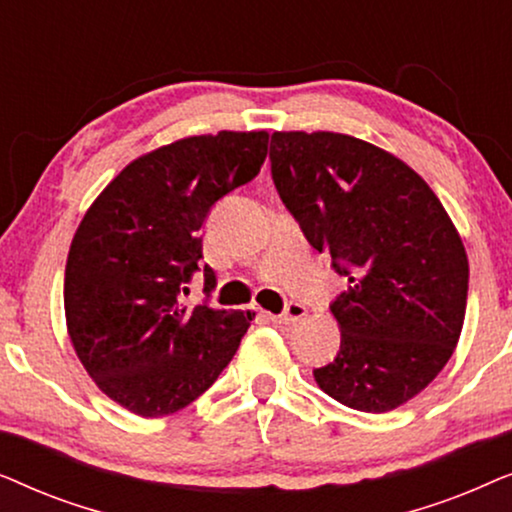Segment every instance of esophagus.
<instances>
[{"label": "esophagus", "instance_id": "esophagus-1", "mask_svg": "<svg viewBox=\"0 0 512 512\" xmlns=\"http://www.w3.org/2000/svg\"><path fill=\"white\" fill-rule=\"evenodd\" d=\"M307 314V310H305V305H300V303H289L284 307V312L282 314H270V319L275 321V324H282V326H286V324H296V321H300Z\"/></svg>", "mask_w": 512, "mask_h": 512}]
</instances>
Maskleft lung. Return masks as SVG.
I'll use <instances>...</instances> for the list:
<instances>
[{
	"mask_svg": "<svg viewBox=\"0 0 512 512\" xmlns=\"http://www.w3.org/2000/svg\"><path fill=\"white\" fill-rule=\"evenodd\" d=\"M272 181L333 270L340 352L314 380L361 412H389L429 387L457 347L466 314L464 242L419 174L340 132H275Z\"/></svg>",
	"mask_w": 512,
	"mask_h": 512,
	"instance_id": "obj_1",
	"label": "left lung"
}]
</instances>
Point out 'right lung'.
<instances>
[{"label": "right lung", "mask_w": 512, "mask_h": 512, "mask_svg": "<svg viewBox=\"0 0 512 512\" xmlns=\"http://www.w3.org/2000/svg\"><path fill=\"white\" fill-rule=\"evenodd\" d=\"M268 132L186 137L132 160L83 216L65 268L74 352L111 401L139 417L172 415L212 387L251 312L186 305L200 270L202 223L261 172Z\"/></svg>", "instance_id": "1"}]
</instances>
